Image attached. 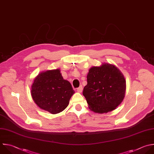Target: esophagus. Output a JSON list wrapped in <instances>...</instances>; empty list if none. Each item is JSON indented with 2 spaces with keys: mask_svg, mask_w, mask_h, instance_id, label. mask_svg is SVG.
Masks as SVG:
<instances>
[{
  "mask_svg": "<svg viewBox=\"0 0 154 154\" xmlns=\"http://www.w3.org/2000/svg\"><path fill=\"white\" fill-rule=\"evenodd\" d=\"M82 91H83V86H80L77 89V91L78 92H79V93L82 92Z\"/></svg>",
  "mask_w": 154,
  "mask_h": 154,
  "instance_id": "obj_1",
  "label": "esophagus"
}]
</instances>
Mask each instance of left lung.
<instances>
[{
    "label": "left lung",
    "instance_id": "1",
    "mask_svg": "<svg viewBox=\"0 0 154 154\" xmlns=\"http://www.w3.org/2000/svg\"><path fill=\"white\" fill-rule=\"evenodd\" d=\"M87 85L83 95L90 110L104 114L114 111L121 104L126 92V80L115 65L103 63L92 66L87 75Z\"/></svg>",
    "mask_w": 154,
    "mask_h": 154
}]
</instances>
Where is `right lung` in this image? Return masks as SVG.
Masks as SVG:
<instances>
[{
  "instance_id": "add662e5",
  "label": "right lung",
  "mask_w": 154,
  "mask_h": 154,
  "mask_svg": "<svg viewBox=\"0 0 154 154\" xmlns=\"http://www.w3.org/2000/svg\"><path fill=\"white\" fill-rule=\"evenodd\" d=\"M75 93L71 83L63 79L60 69L39 73L31 85V94L35 103L52 114L62 112Z\"/></svg>"
}]
</instances>
